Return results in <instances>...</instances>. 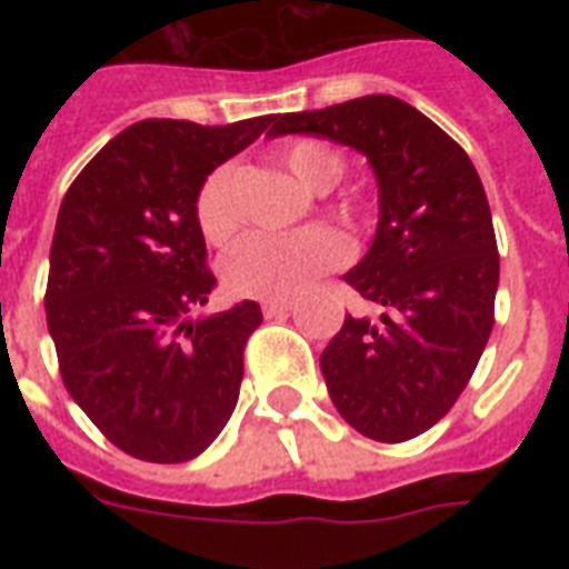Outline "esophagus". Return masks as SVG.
<instances>
[{"mask_svg":"<svg viewBox=\"0 0 569 569\" xmlns=\"http://www.w3.org/2000/svg\"><path fill=\"white\" fill-rule=\"evenodd\" d=\"M289 310H292V301H266V303H262V312H266L268 319L286 316Z\"/></svg>","mask_w":569,"mask_h":569,"instance_id":"1","label":"esophagus"}]
</instances>
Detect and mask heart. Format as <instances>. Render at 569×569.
<instances>
[{"label":"heart","mask_w":569,"mask_h":569,"mask_svg":"<svg viewBox=\"0 0 569 569\" xmlns=\"http://www.w3.org/2000/svg\"><path fill=\"white\" fill-rule=\"evenodd\" d=\"M283 164L295 180L310 191H330L342 180L346 162L337 150L321 141L303 138L283 150ZM236 171L230 164L214 168L197 191V223L212 244L230 241L239 230V209L232 197ZM339 214L348 223L357 221V206L342 203ZM348 257L342 236L328 227H310L298 232H253L241 239L223 259V280L241 298L286 301L303 292L325 271H333Z\"/></svg>","instance_id":"b5f03b06"}]
</instances>
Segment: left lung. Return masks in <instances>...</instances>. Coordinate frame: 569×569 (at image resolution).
Returning a JSON list of instances; mask_svg holds the SVG:
<instances>
[{"mask_svg":"<svg viewBox=\"0 0 569 569\" xmlns=\"http://www.w3.org/2000/svg\"><path fill=\"white\" fill-rule=\"evenodd\" d=\"M268 136L330 138L372 164L378 230L346 283L383 312L346 316L321 351V375L363 437L413 440L449 413L493 330L499 250L476 164L389 93L274 114Z\"/></svg>","mask_w":569,"mask_h":569,"instance_id":"8db88e82","label":"left lung"}]
</instances>
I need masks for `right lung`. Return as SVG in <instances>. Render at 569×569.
Returning a JSON list of instances; mask_svg holds the SVG:
<instances>
[{
	"label": "right lung",
	"instance_id": "1",
	"mask_svg": "<svg viewBox=\"0 0 569 569\" xmlns=\"http://www.w3.org/2000/svg\"><path fill=\"white\" fill-rule=\"evenodd\" d=\"M274 114L227 127L141 120L67 189L49 250L47 325L67 392L118 449L150 463L197 458L230 422L257 301H209L197 191Z\"/></svg>",
	"mask_w": 569,
	"mask_h": 569
}]
</instances>
